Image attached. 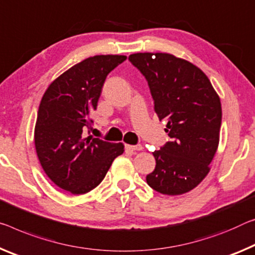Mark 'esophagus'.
<instances>
[{"label": "esophagus", "mask_w": 255, "mask_h": 255, "mask_svg": "<svg viewBox=\"0 0 255 255\" xmlns=\"http://www.w3.org/2000/svg\"><path fill=\"white\" fill-rule=\"evenodd\" d=\"M125 148L127 149V151H130V152H136V151H142L143 146L140 144H137V145H126Z\"/></svg>", "instance_id": "34e87169"}]
</instances>
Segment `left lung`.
<instances>
[{"label":"left lung","mask_w":255,"mask_h":255,"mask_svg":"<svg viewBox=\"0 0 255 255\" xmlns=\"http://www.w3.org/2000/svg\"><path fill=\"white\" fill-rule=\"evenodd\" d=\"M129 61L146 79L154 111L170 142L153 152L155 169L146 176L149 187L180 195L196 187L210 171L221 126V103L203 71L168 53H135Z\"/></svg>","instance_id":"8db88e82"}]
</instances>
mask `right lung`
I'll return each instance as SVG.
<instances>
[{"mask_svg": "<svg viewBox=\"0 0 255 255\" xmlns=\"http://www.w3.org/2000/svg\"><path fill=\"white\" fill-rule=\"evenodd\" d=\"M125 55H95L75 64L52 83L40 101L35 147L48 178L72 194H85L106 177L123 143L86 137L107 76ZM90 134V131H88Z\"/></svg>", "mask_w": 255, "mask_h": 255, "instance_id": "1", "label": "right lung"}]
</instances>
